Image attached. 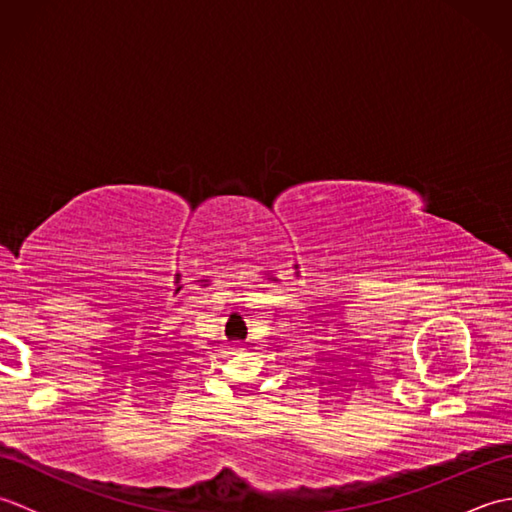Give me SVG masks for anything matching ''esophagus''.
Instances as JSON below:
<instances>
[{
    "label": "esophagus",
    "instance_id": "34e87169",
    "mask_svg": "<svg viewBox=\"0 0 512 512\" xmlns=\"http://www.w3.org/2000/svg\"><path fill=\"white\" fill-rule=\"evenodd\" d=\"M231 350H233V352H239V350H242V345H233Z\"/></svg>",
    "mask_w": 512,
    "mask_h": 512
}]
</instances>
